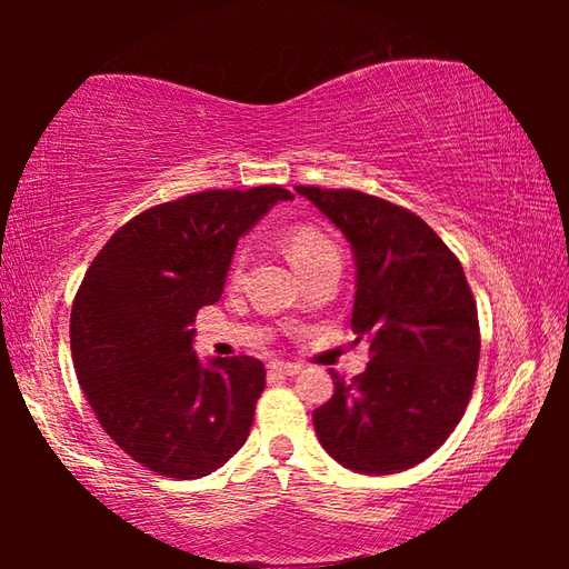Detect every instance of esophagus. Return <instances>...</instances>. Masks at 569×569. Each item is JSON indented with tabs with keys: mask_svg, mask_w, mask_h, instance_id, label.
Segmentation results:
<instances>
[{
	"mask_svg": "<svg viewBox=\"0 0 569 569\" xmlns=\"http://www.w3.org/2000/svg\"><path fill=\"white\" fill-rule=\"evenodd\" d=\"M271 371L281 373V377H296V373L303 371V366L291 361H271Z\"/></svg>",
	"mask_w": 569,
	"mask_h": 569,
	"instance_id": "1",
	"label": "esophagus"
}]
</instances>
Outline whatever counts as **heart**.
<instances>
[{"mask_svg":"<svg viewBox=\"0 0 569 569\" xmlns=\"http://www.w3.org/2000/svg\"><path fill=\"white\" fill-rule=\"evenodd\" d=\"M286 250H288V258H291V263L301 273L308 271V268H313L316 263H321L323 258L339 256V250H336L331 240L326 238L321 230H316L311 226L291 228V233L286 236ZM243 266H246V256L238 253L233 261V278L240 276Z\"/></svg>","mask_w":569,"mask_h":569,"instance_id":"heart-1","label":"heart"}]
</instances>
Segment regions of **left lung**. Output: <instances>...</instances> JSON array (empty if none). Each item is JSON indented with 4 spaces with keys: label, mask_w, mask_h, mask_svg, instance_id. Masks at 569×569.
Listing matches in <instances>:
<instances>
[{
    "label": "left lung",
    "mask_w": 569,
    "mask_h": 569,
    "mask_svg": "<svg viewBox=\"0 0 569 569\" xmlns=\"http://www.w3.org/2000/svg\"><path fill=\"white\" fill-rule=\"evenodd\" d=\"M351 243V329L371 341L366 371L313 411L321 447L359 475H393L445 445L479 363L477 303L465 268L411 210L361 190L296 186Z\"/></svg>",
    "instance_id": "1"
}]
</instances>
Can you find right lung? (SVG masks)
I'll return each instance as SVG.
<instances>
[{"label":"right lung","instance_id":"add662e5","mask_svg":"<svg viewBox=\"0 0 569 569\" xmlns=\"http://www.w3.org/2000/svg\"><path fill=\"white\" fill-rule=\"evenodd\" d=\"M278 186L206 190L134 216L94 258L74 296L77 381L124 455L172 479H200L246 445L266 366L253 356L203 363L196 313L223 293L238 238Z\"/></svg>","mask_w":569,"mask_h":569}]
</instances>
